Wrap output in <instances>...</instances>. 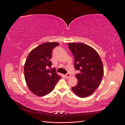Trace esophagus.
<instances>
[{
	"instance_id": "1",
	"label": "esophagus",
	"mask_w": 125,
	"mask_h": 125,
	"mask_svg": "<svg viewBox=\"0 0 125 125\" xmlns=\"http://www.w3.org/2000/svg\"><path fill=\"white\" fill-rule=\"evenodd\" d=\"M70 76H71V74H70V73H67V74H66L65 75V78H68L70 77Z\"/></svg>"
}]
</instances>
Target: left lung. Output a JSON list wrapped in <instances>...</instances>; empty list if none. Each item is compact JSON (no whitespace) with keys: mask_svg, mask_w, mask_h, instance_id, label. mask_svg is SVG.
<instances>
[{"mask_svg":"<svg viewBox=\"0 0 125 125\" xmlns=\"http://www.w3.org/2000/svg\"><path fill=\"white\" fill-rule=\"evenodd\" d=\"M68 47L74 58V68L80 71L75 75L78 83L72 90L79 97H87L101 84L104 74L102 60L97 52L86 44L69 43Z\"/></svg>","mask_w":125,"mask_h":125,"instance_id":"1","label":"left lung"}]
</instances>
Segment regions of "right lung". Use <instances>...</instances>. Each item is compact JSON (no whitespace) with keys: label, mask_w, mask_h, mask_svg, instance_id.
<instances>
[{"label":"right lung","mask_w":125,"mask_h":125,"mask_svg":"<svg viewBox=\"0 0 125 125\" xmlns=\"http://www.w3.org/2000/svg\"><path fill=\"white\" fill-rule=\"evenodd\" d=\"M59 44L46 42L33 49L29 54L24 66V77L31 91L39 96L51 93L61 77L55 68L51 70L50 59L53 49Z\"/></svg>","instance_id":"1"}]
</instances>
